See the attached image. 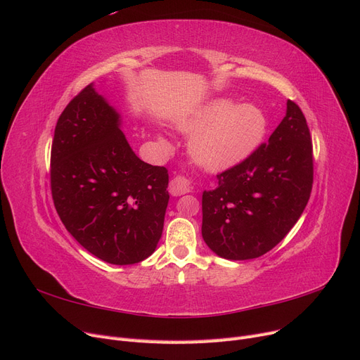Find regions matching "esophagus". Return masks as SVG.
Returning a JSON list of instances; mask_svg holds the SVG:
<instances>
[{
    "mask_svg": "<svg viewBox=\"0 0 360 360\" xmlns=\"http://www.w3.org/2000/svg\"><path fill=\"white\" fill-rule=\"evenodd\" d=\"M191 181L183 176H176L169 181V193L174 195V197H180V195L188 193L191 192Z\"/></svg>",
    "mask_w": 360,
    "mask_h": 360,
    "instance_id": "34e87169",
    "label": "esophagus"
}]
</instances>
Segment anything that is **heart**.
<instances>
[{"instance_id": "b5f03b06", "label": "heart", "mask_w": 360, "mask_h": 360, "mask_svg": "<svg viewBox=\"0 0 360 360\" xmlns=\"http://www.w3.org/2000/svg\"><path fill=\"white\" fill-rule=\"evenodd\" d=\"M177 127L184 134H193L189 153L195 163L210 171H224L238 165L261 146L267 132V117L252 103L213 99L181 117Z\"/></svg>"}]
</instances>
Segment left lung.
I'll return each instance as SVG.
<instances>
[{
    "label": "left lung",
    "instance_id": "obj_1",
    "mask_svg": "<svg viewBox=\"0 0 360 360\" xmlns=\"http://www.w3.org/2000/svg\"><path fill=\"white\" fill-rule=\"evenodd\" d=\"M314 181L312 141L300 108L287 102L269 143L217 174L202 192L204 242L226 259H252L274 249L299 221Z\"/></svg>",
    "mask_w": 360,
    "mask_h": 360
}]
</instances>
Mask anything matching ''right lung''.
Instances as JSON below:
<instances>
[{"label": "right lung", "instance_id": "obj_1", "mask_svg": "<svg viewBox=\"0 0 360 360\" xmlns=\"http://www.w3.org/2000/svg\"><path fill=\"white\" fill-rule=\"evenodd\" d=\"M120 114L93 84L61 112L51 150V191L66 230L110 264L156 250L169 200L168 169L141 160Z\"/></svg>", "mask_w": 360, "mask_h": 360}]
</instances>
